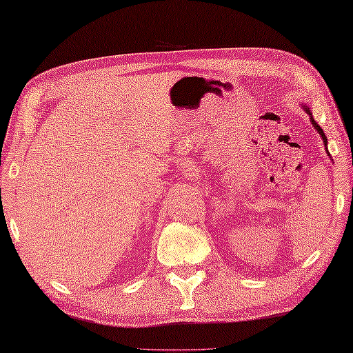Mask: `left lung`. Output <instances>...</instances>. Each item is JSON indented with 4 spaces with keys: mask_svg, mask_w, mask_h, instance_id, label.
I'll return each mask as SVG.
<instances>
[{
    "mask_svg": "<svg viewBox=\"0 0 353 353\" xmlns=\"http://www.w3.org/2000/svg\"><path fill=\"white\" fill-rule=\"evenodd\" d=\"M302 108L305 109V112H307V114L310 115V122H311V125H313V126H314V130H316L317 132H319V136H321V139H322V141H323V145H325V152H327V154H328V156H330V153H328V150H327V142H328V141H327V136H325V132H323V131H322V128H321V126L316 123V120L313 119V114H311V109H310L308 106H305V105H303Z\"/></svg>",
    "mask_w": 353,
    "mask_h": 353,
    "instance_id": "8db88e82",
    "label": "left lung"
}]
</instances>
